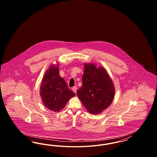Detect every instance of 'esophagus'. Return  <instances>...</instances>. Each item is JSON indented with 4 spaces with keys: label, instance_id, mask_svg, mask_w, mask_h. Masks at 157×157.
Wrapping results in <instances>:
<instances>
[{
    "label": "esophagus",
    "instance_id": "34e87169",
    "mask_svg": "<svg viewBox=\"0 0 157 157\" xmlns=\"http://www.w3.org/2000/svg\"><path fill=\"white\" fill-rule=\"evenodd\" d=\"M72 90L76 94V91H77V87H76V86H74V87L72 88Z\"/></svg>",
    "mask_w": 157,
    "mask_h": 157
}]
</instances>
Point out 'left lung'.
Wrapping results in <instances>:
<instances>
[{
	"label": "left lung",
	"mask_w": 157,
	"mask_h": 157,
	"mask_svg": "<svg viewBox=\"0 0 157 157\" xmlns=\"http://www.w3.org/2000/svg\"><path fill=\"white\" fill-rule=\"evenodd\" d=\"M84 68L82 86L77 90V95L88 112L99 114L111 104L114 85L104 67L85 63Z\"/></svg>",
	"instance_id": "left-lung-1"
}]
</instances>
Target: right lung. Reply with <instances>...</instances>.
Masks as SVG:
<instances>
[{
  "label": "right lung",
  "mask_w": 157,
  "mask_h": 157,
  "mask_svg": "<svg viewBox=\"0 0 157 157\" xmlns=\"http://www.w3.org/2000/svg\"><path fill=\"white\" fill-rule=\"evenodd\" d=\"M40 95L45 106L54 112L63 109L75 94L69 90L67 83L60 77L58 64H52L45 73L40 89Z\"/></svg>",
  "instance_id": "right-lung-1"
}]
</instances>
